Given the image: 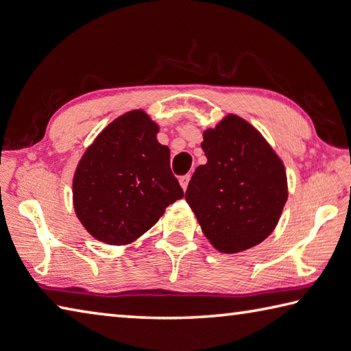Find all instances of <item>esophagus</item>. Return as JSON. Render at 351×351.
Instances as JSON below:
<instances>
[{"label":"esophagus","instance_id":"1","mask_svg":"<svg viewBox=\"0 0 351 351\" xmlns=\"http://www.w3.org/2000/svg\"><path fill=\"white\" fill-rule=\"evenodd\" d=\"M189 180H191V176H189V174H186V176H182L180 178H178V182H180V186L183 188V191H186Z\"/></svg>","mask_w":351,"mask_h":351}]
</instances>
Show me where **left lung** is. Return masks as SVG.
I'll use <instances>...</instances> for the list:
<instances>
[{
  "mask_svg": "<svg viewBox=\"0 0 351 351\" xmlns=\"http://www.w3.org/2000/svg\"><path fill=\"white\" fill-rule=\"evenodd\" d=\"M200 165L188 184V204L204 237L224 254L260 244L274 232L287 202L281 157L254 125L237 114L204 130Z\"/></svg>",
  "mask_w": 351,
  "mask_h": 351,
  "instance_id": "8db88e82",
  "label": "left lung"
}]
</instances>
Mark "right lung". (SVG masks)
<instances>
[{"mask_svg":"<svg viewBox=\"0 0 351 351\" xmlns=\"http://www.w3.org/2000/svg\"><path fill=\"white\" fill-rule=\"evenodd\" d=\"M143 110L108 123L85 149L73 176L75 213L96 240L125 246L138 240L183 198L169 168V148Z\"/></svg>","mask_w":351,"mask_h":351,"instance_id":"obj_1","label":"right lung"}]
</instances>
